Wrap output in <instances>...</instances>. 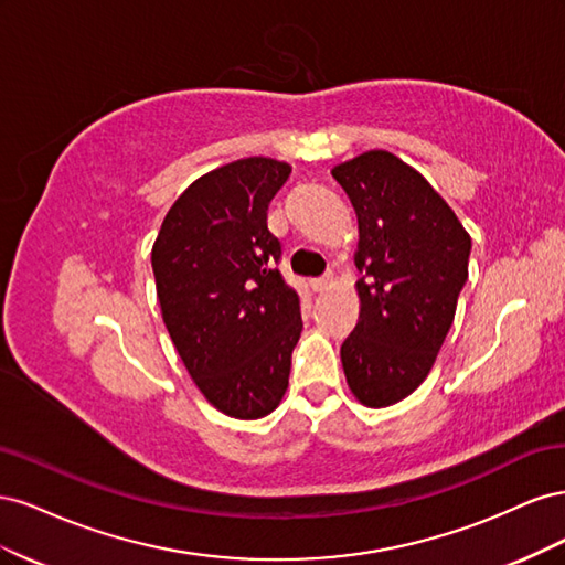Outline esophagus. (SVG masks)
<instances>
[{
    "label": "esophagus",
    "mask_w": 565,
    "mask_h": 565,
    "mask_svg": "<svg viewBox=\"0 0 565 565\" xmlns=\"http://www.w3.org/2000/svg\"><path fill=\"white\" fill-rule=\"evenodd\" d=\"M332 285V273H324L322 278H316L313 282H311V287L316 289V292H324V289H328Z\"/></svg>",
    "instance_id": "obj_1"
}]
</instances>
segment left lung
Segmentation results:
<instances>
[{
    "label": "left lung",
    "instance_id": "8db88e82",
    "mask_svg": "<svg viewBox=\"0 0 565 565\" xmlns=\"http://www.w3.org/2000/svg\"><path fill=\"white\" fill-rule=\"evenodd\" d=\"M358 216L361 316L341 344L353 396L407 398L431 372L469 278L471 237L431 183L386 150L332 169Z\"/></svg>",
    "mask_w": 565,
    "mask_h": 565
}]
</instances>
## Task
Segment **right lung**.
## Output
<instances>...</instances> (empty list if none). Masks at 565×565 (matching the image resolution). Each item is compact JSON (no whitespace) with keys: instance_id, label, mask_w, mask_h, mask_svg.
I'll return each instance as SVG.
<instances>
[{"instance_id":"1","label":"right lung","mask_w":565,"mask_h":565,"mask_svg":"<svg viewBox=\"0 0 565 565\" xmlns=\"http://www.w3.org/2000/svg\"><path fill=\"white\" fill-rule=\"evenodd\" d=\"M292 167L245 158L193 181L152 245L162 320L202 396L235 419L278 407L301 334L268 204Z\"/></svg>"}]
</instances>
